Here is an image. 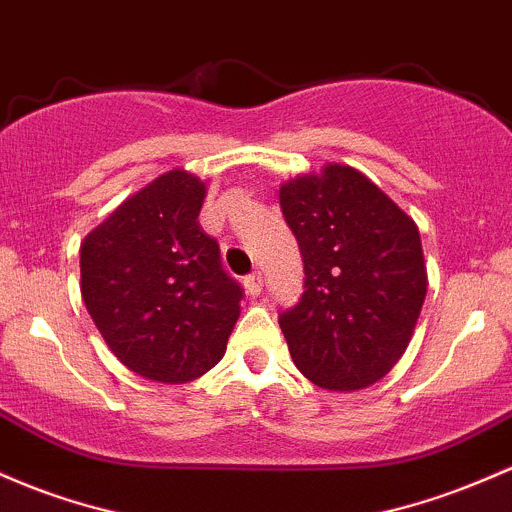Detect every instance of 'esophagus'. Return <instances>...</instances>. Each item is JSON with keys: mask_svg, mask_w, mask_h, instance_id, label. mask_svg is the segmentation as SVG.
Returning <instances> with one entry per match:
<instances>
[{"mask_svg": "<svg viewBox=\"0 0 512 512\" xmlns=\"http://www.w3.org/2000/svg\"><path fill=\"white\" fill-rule=\"evenodd\" d=\"M245 289L250 296H260L262 294V274L252 272L250 277H245Z\"/></svg>", "mask_w": 512, "mask_h": 512, "instance_id": "esophagus-1", "label": "esophagus"}]
</instances>
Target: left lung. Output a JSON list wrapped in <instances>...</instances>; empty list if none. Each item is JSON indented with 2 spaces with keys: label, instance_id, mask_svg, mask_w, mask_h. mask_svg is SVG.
I'll return each mask as SVG.
<instances>
[{
  "label": "left lung",
  "instance_id": "8db88e82",
  "mask_svg": "<svg viewBox=\"0 0 512 512\" xmlns=\"http://www.w3.org/2000/svg\"><path fill=\"white\" fill-rule=\"evenodd\" d=\"M279 204L306 272L279 316L291 359L320 389H367L406 352L428 294L418 226L347 165L289 179Z\"/></svg>",
  "mask_w": 512,
  "mask_h": 512
}]
</instances>
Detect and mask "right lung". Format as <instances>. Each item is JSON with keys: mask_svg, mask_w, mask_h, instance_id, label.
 Segmentation results:
<instances>
[{"mask_svg": "<svg viewBox=\"0 0 512 512\" xmlns=\"http://www.w3.org/2000/svg\"><path fill=\"white\" fill-rule=\"evenodd\" d=\"M206 184L160 174L99 223L80 247L82 299L131 372L187 384L226 355L243 289L199 226Z\"/></svg>", "mask_w": 512, "mask_h": 512, "instance_id": "right-lung-1", "label": "right lung"}]
</instances>
